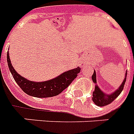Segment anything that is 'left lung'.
I'll return each instance as SVG.
<instances>
[{"label": "left lung", "mask_w": 134, "mask_h": 134, "mask_svg": "<svg viewBox=\"0 0 134 134\" xmlns=\"http://www.w3.org/2000/svg\"><path fill=\"white\" fill-rule=\"evenodd\" d=\"M127 72L126 73L125 75V78L124 81H123L121 85L119 88L116 91H115L113 94H106L104 93L103 92L98 88V86H97V80H96V73L95 71H94L93 74L92 76V81L96 84L95 90L93 92V97H92V100L94 102V104L98 106H107L108 104H110L111 102H113L118 97L119 94L122 92L124 86H125V82H126V79H127Z\"/></svg>", "instance_id": "1"}]
</instances>
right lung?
I'll use <instances>...</instances> for the list:
<instances>
[{
	"label": "right lung",
	"instance_id": "right-lung-1",
	"mask_svg": "<svg viewBox=\"0 0 134 134\" xmlns=\"http://www.w3.org/2000/svg\"><path fill=\"white\" fill-rule=\"evenodd\" d=\"M7 60L9 71L16 83L25 93L35 97H51L60 94L71 83V82L76 78L78 74L81 71V68L77 67L65 71L58 77L51 80L37 83L30 81L22 77L14 70L12 65L8 52L7 54Z\"/></svg>",
	"mask_w": 134,
	"mask_h": 134
}]
</instances>
